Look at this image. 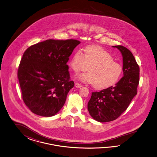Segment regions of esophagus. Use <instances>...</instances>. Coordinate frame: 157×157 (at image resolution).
Instances as JSON below:
<instances>
[{
    "instance_id": "esophagus-1",
    "label": "esophagus",
    "mask_w": 157,
    "mask_h": 157,
    "mask_svg": "<svg viewBox=\"0 0 157 157\" xmlns=\"http://www.w3.org/2000/svg\"><path fill=\"white\" fill-rule=\"evenodd\" d=\"M75 86V87H77V88H81V87H82V85H81V84L78 83H76Z\"/></svg>"
}]
</instances>
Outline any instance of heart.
Segmentation results:
<instances>
[{"instance_id":"1","label":"heart","mask_w":157,"mask_h":157,"mask_svg":"<svg viewBox=\"0 0 157 157\" xmlns=\"http://www.w3.org/2000/svg\"><path fill=\"white\" fill-rule=\"evenodd\" d=\"M72 69L78 73L87 70L89 72L78 76L81 81L94 84L97 89H105L113 85L122 74V67L114 62L112 56L102 48L89 45L85 48V53L78 49L72 56L69 63Z\"/></svg>"}]
</instances>
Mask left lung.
Instances as JSON below:
<instances>
[{
    "label": "left lung",
    "instance_id": "8db88e82",
    "mask_svg": "<svg viewBox=\"0 0 157 157\" xmlns=\"http://www.w3.org/2000/svg\"><path fill=\"white\" fill-rule=\"evenodd\" d=\"M112 47L117 48L122 55L124 76L114 86L92 93L87 104L91 116L101 123L117 119L127 109L137 94L139 82V67L132 53L121 45Z\"/></svg>",
    "mask_w": 157,
    "mask_h": 157
}]
</instances>
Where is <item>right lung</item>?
Masks as SVG:
<instances>
[{"label":"right lung","instance_id":"obj_1","mask_svg":"<svg viewBox=\"0 0 157 157\" xmlns=\"http://www.w3.org/2000/svg\"><path fill=\"white\" fill-rule=\"evenodd\" d=\"M80 43L73 39L47 40L24 52L18 78L24 102L34 114L51 117L65 104L74 86L67 63Z\"/></svg>","mask_w":157,"mask_h":157}]
</instances>
